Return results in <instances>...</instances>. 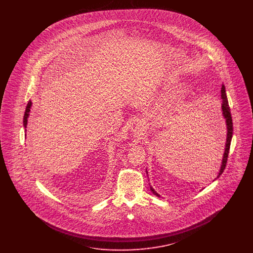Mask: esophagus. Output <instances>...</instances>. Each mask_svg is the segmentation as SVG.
I'll return each mask as SVG.
<instances>
[{"mask_svg":"<svg viewBox=\"0 0 253 253\" xmlns=\"http://www.w3.org/2000/svg\"><path fill=\"white\" fill-rule=\"evenodd\" d=\"M144 127V121L141 118H136L132 122V130L134 132H141Z\"/></svg>","mask_w":253,"mask_h":253,"instance_id":"1","label":"esophagus"}]
</instances>
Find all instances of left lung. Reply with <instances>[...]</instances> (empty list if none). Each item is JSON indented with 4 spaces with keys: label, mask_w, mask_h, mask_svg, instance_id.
Masks as SVG:
<instances>
[{
    "label": "left lung",
    "mask_w": 253,
    "mask_h": 253,
    "mask_svg": "<svg viewBox=\"0 0 253 253\" xmlns=\"http://www.w3.org/2000/svg\"><path fill=\"white\" fill-rule=\"evenodd\" d=\"M221 97H222V99H223L222 111H223L224 118L226 119L228 133H227V142H226V149H225V153H224V157H223V161H222L221 169H220V171H219V174H218L217 177H219V176L222 174V172L224 171V169L226 168V165H227V162H228V157H229V147H230V142H231V138H232V132H233L232 118H231L229 101H228V97H227V94H226V89H225V86H224V85H222V89H221ZM147 173H148V172H147ZM151 191L153 192L154 194H156L157 196L159 197V194H158L152 187H151Z\"/></svg>",
    "instance_id": "obj_1"
}]
</instances>
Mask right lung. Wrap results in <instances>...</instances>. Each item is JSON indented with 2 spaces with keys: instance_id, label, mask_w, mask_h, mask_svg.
I'll use <instances>...</instances> for the list:
<instances>
[{
  "instance_id": "right-lung-1",
  "label": "right lung",
  "mask_w": 253,
  "mask_h": 253,
  "mask_svg": "<svg viewBox=\"0 0 253 253\" xmlns=\"http://www.w3.org/2000/svg\"><path fill=\"white\" fill-rule=\"evenodd\" d=\"M31 101H29L28 103H27V106H26V109H25V112H24V128H26V125H27V118H28V116H29V112H30V108H31ZM26 135V134H25Z\"/></svg>"
}]
</instances>
